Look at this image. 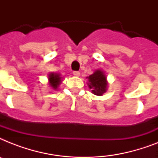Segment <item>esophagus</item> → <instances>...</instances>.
Listing matches in <instances>:
<instances>
[{"mask_svg":"<svg viewBox=\"0 0 158 158\" xmlns=\"http://www.w3.org/2000/svg\"><path fill=\"white\" fill-rule=\"evenodd\" d=\"M73 74H74V76L79 77V75H80V73H79V71H74V72H73Z\"/></svg>","mask_w":158,"mask_h":158,"instance_id":"esophagus-1","label":"esophagus"}]
</instances>
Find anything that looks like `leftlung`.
Here are the masks:
<instances>
[{"label":"left lung","mask_w":158,"mask_h":158,"mask_svg":"<svg viewBox=\"0 0 158 158\" xmlns=\"http://www.w3.org/2000/svg\"><path fill=\"white\" fill-rule=\"evenodd\" d=\"M88 85L92 93L97 96H102L108 88V82L105 73L102 69H96L94 74L87 77Z\"/></svg>","instance_id":"1"}]
</instances>
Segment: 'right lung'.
I'll return each instance as SVG.
<instances>
[{
	"instance_id": "add662e5",
	"label": "right lung",
	"mask_w": 158,
	"mask_h": 158,
	"mask_svg": "<svg viewBox=\"0 0 158 158\" xmlns=\"http://www.w3.org/2000/svg\"><path fill=\"white\" fill-rule=\"evenodd\" d=\"M62 77H60V74L58 73H54L52 72L48 74V83L52 88L54 90L58 89V87L60 86V84H61Z\"/></svg>"
}]
</instances>
